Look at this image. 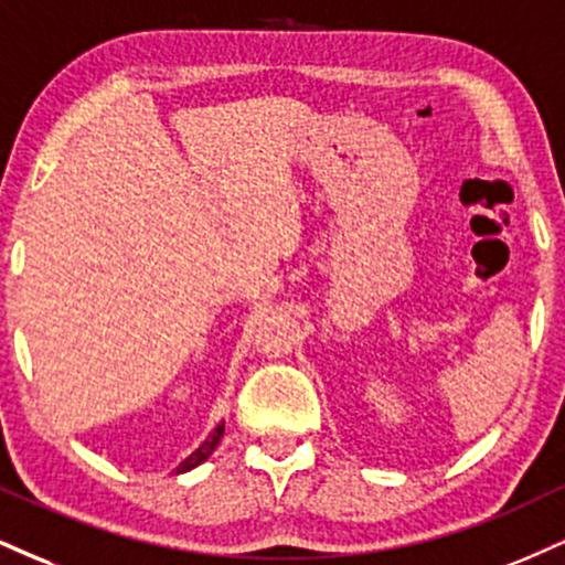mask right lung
<instances>
[{
    "label": "right lung",
    "instance_id": "1",
    "mask_svg": "<svg viewBox=\"0 0 565 565\" xmlns=\"http://www.w3.org/2000/svg\"><path fill=\"white\" fill-rule=\"evenodd\" d=\"M221 437H223V424H217V426H215V431H213V434H210V437H207L205 441H202V445H200V447H196V450H194L192 455H189V458H186V460H183V463H181L179 468H175V473H183V471H192V468H196V466H200V463H202V460H207V458H210V455H213V450H215V447H217V441H221Z\"/></svg>",
    "mask_w": 565,
    "mask_h": 565
}]
</instances>
